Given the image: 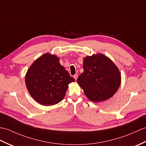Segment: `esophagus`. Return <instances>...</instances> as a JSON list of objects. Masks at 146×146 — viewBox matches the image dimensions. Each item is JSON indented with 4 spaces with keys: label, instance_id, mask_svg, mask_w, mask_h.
<instances>
[{
    "label": "esophagus",
    "instance_id": "1",
    "mask_svg": "<svg viewBox=\"0 0 146 146\" xmlns=\"http://www.w3.org/2000/svg\"><path fill=\"white\" fill-rule=\"evenodd\" d=\"M73 78H74V80H77V78H78V74H74V75L73 76Z\"/></svg>",
    "mask_w": 146,
    "mask_h": 146
}]
</instances>
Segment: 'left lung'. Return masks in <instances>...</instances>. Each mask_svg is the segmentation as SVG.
Wrapping results in <instances>:
<instances>
[{
  "instance_id": "8db88e82",
  "label": "left lung",
  "mask_w": 146,
  "mask_h": 146,
  "mask_svg": "<svg viewBox=\"0 0 146 146\" xmlns=\"http://www.w3.org/2000/svg\"><path fill=\"white\" fill-rule=\"evenodd\" d=\"M83 73L77 82L88 100L98 103L110 99L117 92L121 82L119 69L110 58L97 53L83 59Z\"/></svg>"
}]
</instances>
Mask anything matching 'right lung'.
<instances>
[{"mask_svg":"<svg viewBox=\"0 0 146 146\" xmlns=\"http://www.w3.org/2000/svg\"><path fill=\"white\" fill-rule=\"evenodd\" d=\"M59 58L49 53L38 58L27 70L25 84L30 94L37 103L52 106L65 96L68 84L74 81Z\"/></svg>","mask_w":146,"mask_h":146,"instance_id":"right-lung-1","label":"right lung"}]
</instances>
